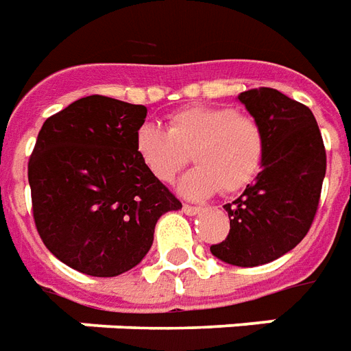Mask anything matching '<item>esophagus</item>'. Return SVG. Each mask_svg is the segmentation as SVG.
Masks as SVG:
<instances>
[{"mask_svg":"<svg viewBox=\"0 0 351 351\" xmlns=\"http://www.w3.org/2000/svg\"><path fill=\"white\" fill-rule=\"evenodd\" d=\"M182 212L186 215H197V214H201L202 208H201V206H191V204H184Z\"/></svg>","mask_w":351,"mask_h":351,"instance_id":"1","label":"esophagus"}]
</instances>
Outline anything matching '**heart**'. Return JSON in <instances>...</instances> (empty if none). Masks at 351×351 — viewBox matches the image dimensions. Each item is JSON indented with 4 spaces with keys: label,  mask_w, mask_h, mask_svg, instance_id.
<instances>
[{
    "label": "heart",
    "mask_w": 351,
    "mask_h": 351,
    "mask_svg": "<svg viewBox=\"0 0 351 351\" xmlns=\"http://www.w3.org/2000/svg\"><path fill=\"white\" fill-rule=\"evenodd\" d=\"M264 147L261 124L228 106H188L169 115L167 130L143 124L134 137L139 162L160 182L178 175L191 150L197 167L178 182V193L188 199L245 188L261 171Z\"/></svg>",
    "instance_id": "1"
}]
</instances>
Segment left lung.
Wrapping results in <instances>:
<instances>
[{
    "instance_id": "1",
    "label": "left lung",
    "mask_w": 351,
    "mask_h": 351,
    "mask_svg": "<svg viewBox=\"0 0 351 351\" xmlns=\"http://www.w3.org/2000/svg\"><path fill=\"white\" fill-rule=\"evenodd\" d=\"M264 132V160L255 182L225 204L230 230L210 251L221 262L253 268L287 255L314 219L324 176L326 149L313 111L277 89L238 95Z\"/></svg>"
}]
</instances>
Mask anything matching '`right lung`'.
<instances>
[{
	"instance_id": "obj_1",
	"label": "right lung",
	"mask_w": 351,
	"mask_h": 351,
	"mask_svg": "<svg viewBox=\"0 0 351 351\" xmlns=\"http://www.w3.org/2000/svg\"><path fill=\"white\" fill-rule=\"evenodd\" d=\"M147 108L80 98L46 119L29 158L33 217L44 245L72 269L115 277L145 258L154 227L182 204L134 149Z\"/></svg>"
}]
</instances>
